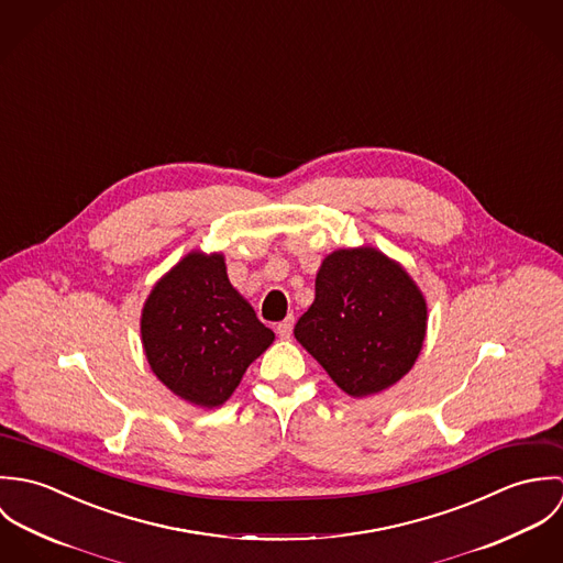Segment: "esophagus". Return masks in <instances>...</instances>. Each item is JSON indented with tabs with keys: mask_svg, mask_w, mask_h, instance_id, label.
Segmentation results:
<instances>
[{
	"mask_svg": "<svg viewBox=\"0 0 563 563\" xmlns=\"http://www.w3.org/2000/svg\"><path fill=\"white\" fill-rule=\"evenodd\" d=\"M292 327H295V317H292V314H288L284 321L277 322V333H279V338H290Z\"/></svg>",
	"mask_w": 563,
	"mask_h": 563,
	"instance_id": "1",
	"label": "esophagus"
}]
</instances>
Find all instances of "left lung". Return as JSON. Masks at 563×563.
<instances>
[{
  "label": "left lung",
  "instance_id": "left-lung-1",
  "mask_svg": "<svg viewBox=\"0 0 563 563\" xmlns=\"http://www.w3.org/2000/svg\"><path fill=\"white\" fill-rule=\"evenodd\" d=\"M427 329V303L397 262L373 246L324 257L317 297L295 338L351 397L377 395L413 366Z\"/></svg>",
  "mask_w": 563,
  "mask_h": 563
}]
</instances>
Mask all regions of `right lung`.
Listing matches in <instances>:
<instances>
[{"label":"right lung","instance_id":"1","mask_svg":"<svg viewBox=\"0 0 563 563\" xmlns=\"http://www.w3.org/2000/svg\"><path fill=\"white\" fill-rule=\"evenodd\" d=\"M145 355L184 401L219 407L275 333L228 279L221 253H188L152 290L141 319Z\"/></svg>","mask_w":563,"mask_h":563}]
</instances>
